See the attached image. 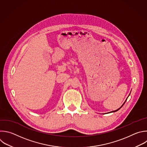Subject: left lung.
Segmentation results:
<instances>
[{"label": "left lung", "mask_w": 147, "mask_h": 147, "mask_svg": "<svg viewBox=\"0 0 147 147\" xmlns=\"http://www.w3.org/2000/svg\"><path fill=\"white\" fill-rule=\"evenodd\" d=\"M129 95H130V94H129ZM126 100H127V99H126ZM126 101H125V103H123V105H122V106H121V107H120V108H119V109H118V110H115V111H111V113H114V112H116V111H118V110H119V109H121V107H122V106H123V105H124V104H125V102H126Z\"/></svg>", "instance_id": "left-lung-1"}]
</instances>
